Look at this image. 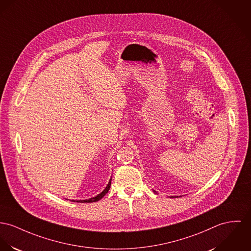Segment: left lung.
I'll return each mask as SVG.
<instances>
[{
    "label": "left lung",
    "mask_w": 251,
    "mask_h": 251,
    "mask_svg": "<svg viewBox=\"0 0 251 251\" xmlns=\"http://www.w3.org/2000/svg\"><path fill=\"white\" fill-rule=\"evenodd\" d=\"M154 193H155V191H154ZM171 198H173V197H171Z\"/></svg>",
    "instance_id": "obj_1"
}]
</instances>
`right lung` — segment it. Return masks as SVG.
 <instances>
[{
  "instance_id": "obj_1",
  "label": "right lung",
  "mask_w": 251,
  "mask_h": 251,
  "mask_svg": "<svg viewBox=\"0 0 251 251\" xmlns=\"http://www.w3.org/2000/svg\"><path fill=\"white\" fill-rule=\"evenodd\" d=\"M111 180H112V178L110 179V181H109L108 185L106 186V188H105L101 193L98 194L96 197L91 198V199H89V200H80V201H76V202H95V201H97L101 200L106 194L108 193V191L110 190V187H111Z\"/></svg>"
}]
</instances>
